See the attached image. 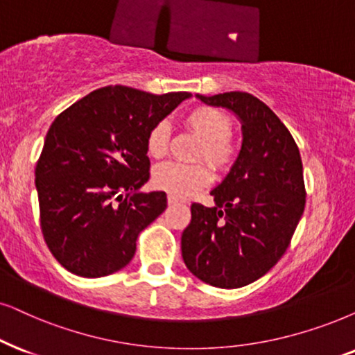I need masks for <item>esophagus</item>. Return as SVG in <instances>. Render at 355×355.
<instances>
[{"mask_svg": "<svg viewBox=\"0 0 355 355\" xmlns=\"http://www.w3.org/2000/svg\"><path fill=\"white\" fill-rule=\"evenodd\" d=\"M178 203H182V201L178 198H175V196H172V195H168V205H178Z\"/></svg>", "mask_w": 355, "mask_h": 355, "instance_id": "esophagus-1", "label": "esophagus"}]
</instances>
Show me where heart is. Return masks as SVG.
Here are the masks:
<instances>
[{
    "mask_svg": "<svg viewBox=\"0 0 355 355\" xmlns=\"http://www.w3.org/2000/svg\"><path fill=\"white\" fill-rule=\"evenodd\" d=\"M187 131L200 141L196 160H206L218 172H227L234 165L239 147L231 136L232 121L224 111L213 106H195L183 118ZM170 125L160 121L147 134L146 149L152 159L167 155ZM211 170L205 164H162L152 172V185L175 198H190L211 183Z\"/></svg>",
    "mask_w": 355,
    "mask_h": 355,
    "instance_id": "b5f03b06",
    "label": "heart"
}]
</instances>
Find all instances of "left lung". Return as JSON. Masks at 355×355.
Instances as JSON below:
<instances>
[{"label":"left lung","instance_id":"obj_1","mask_svg":"<svg viewBox=\"0 0 355 355\" xmlns=\"http://www.w3.org/2000/svg\"><path fill=\"white\" fill-rule=\"evenodd\" d=\"M196 98L239 118L242 146L211 191L213 208L191 205L182 257L205 284L239 288L266 275L288 249L306 203L302 157L285 124L259 98L242 92Z\"/></svg>","mask_w":355,"mask_h":355}]
</instances>
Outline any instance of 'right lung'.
Instances as JSON below:
<instances>
[{
  "label": "right lung",
  "mask_w": 355,
  "mask_h": 355,
  "mask_svg": "<svg viewBox=\"0 0 355 355\" xmlns=\"http://www.w3.org/2000/svg\"><path fill=\"white\" fill-rule=\"evenodd\" d=\"M190 96L114 85L57 116L35 165V190L44 239L62 267L98 278L131 262L139 232L167 208L164 191H141L150 175L147 134Z\"/></svg>",
  "instance_id": "right-lung-1"
}]
</instances>
